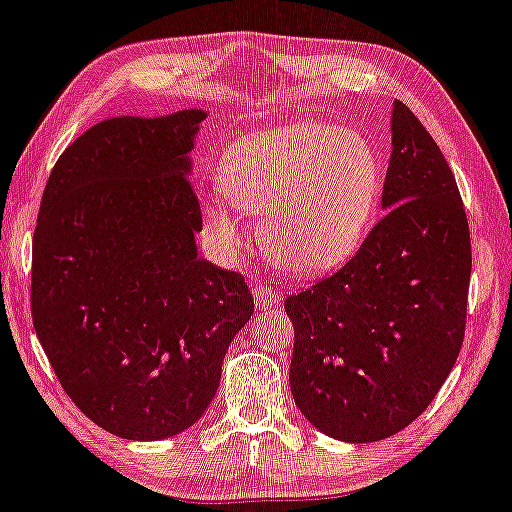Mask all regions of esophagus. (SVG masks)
<instances>
[{"label": "esophagus", "instance_id": "34e87169", "mask_svg": "<svg viewBox=\"0 0 512 512\" xmlns=\"http://www.w3.org/2000/svg\"><path fill=\"white\" fill-rule=\"evenodd\" d=\"M252 295H255L257 307H262V309L274 307V304L278 302V297H281V293H278L274 286H264V283H260V286H255V290H252Z\"/></svg>", "mask_w": 512, "mask_h": 512}]
</instances>
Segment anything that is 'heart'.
<instances>
[{
	"label": "heart",
	"instance_id": "b5f03b06",
	"mask_svg": "<svg viewBox=\"0 0 512 512\" xmlns=\"http://www.w3.org/2000/svg\"><path fill=\"white\" fill-rule=\"evenodd\" d=\"M380 181L371 144L321 122L238 141L219 177L231 203L260 217L269 260L293 274H323L357 252L378 208ZM203 212L219 243H241V219L222 200H208Z\"/></svg>",
	"mask_w": 512,
	"mask_h": 512
}]
</instances>
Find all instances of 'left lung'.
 Here are the masks:
<instances>
[{"instance_id": "1", "label": "left lung", "mask_w": 512, "mask_h": 512, "mask_svg": "<svg viewBox=\"0 0 512 512\" xmlns=\"http://www.w3.org/2000/svg\"><path fill=\"white\" fill-rule=\"evenodd\" d=\"M383 208L345 267L286 297L290 392L314 428L342 442H378L413 423L465 335L468 217L449 163L401 101Z\"/></svg>"}]
</instances>
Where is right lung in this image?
Masks as SVG:
<instances>
[{"instance_id":"1","label":"right lung","mask_w":512,"mask_h":512,"mask_svg":"<svg viewBox=\"0 0 512 512\" xmlns=\"http://www.w3.org/2000/svg\"><path fill=\"white\" fill-rule=\"evenodd\" d=\"M203 118L87 129L56 160L32 236V323L58 383L99 428L137 442L203 416L255 312L245 278L196 250L186 153Z\"/></svg>"}]
</instances>
